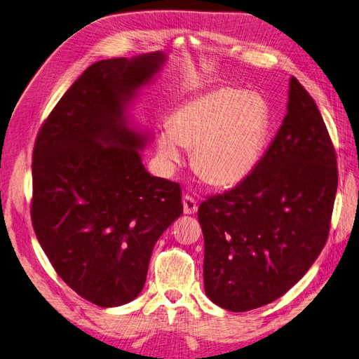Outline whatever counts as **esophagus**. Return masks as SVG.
Returning <instances> with one entry per match:
<instances>
[{"label":"esophagus","instance_id":"34e87169","mask_svg":"<svg viewBox=\"0 0 359 359\" xmlns=\"http://www.w3.org/2000/svg\"><path fill=\"white\" fill-rule=\"evenodd\" d=\"M182 205H184V214H194L198 211V202L194 198H191L190 194H186L182 198Z\"/></svg>","mask_w":359,"mask_h":359}]
</instances>
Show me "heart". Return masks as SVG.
<instances>
[{
    "label": "heart",
    "instance_id": "1",
    "mask_svg": "<svg viewBox=\"0 0 359 359\" xmlns=\"http://www.w3.org/2000/svg\"><path fill=\"white\" fill-rule=\"evenodd\" d=\"M266 109L259 95L223 86L182 104L158 136L161 166L172 170L193 148L191 165L217 187H232L253 170L264 144Z\"/></svg>",
    "mask_w": 359,
    "mask_h": 359
}]
</instances>
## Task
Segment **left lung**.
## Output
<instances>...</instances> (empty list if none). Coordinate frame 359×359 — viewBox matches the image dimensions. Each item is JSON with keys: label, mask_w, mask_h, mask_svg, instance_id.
Segmentation results:
<instances>
[{"label": "left lung", "mask_w": 359, "mask_h": 359, "mask_svg": "<svg viewBox=\"0 0 359 359\" xmlns=\"http://www.w3.org/2000/svg\"><path fill=\"white\" fill-rule=\"evenodd\" d=\"M337 184L327 126L292 76L287 114L264 157L236 187L199 206L206 297L240 313L285 295L328 240Z\"/></svg>", "instance_id": "obj_1"}]
</instances>
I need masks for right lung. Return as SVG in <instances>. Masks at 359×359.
Wrapping results in <instances>:
<instances>
[{"instance_id": "obj_1", "label": "right lung", "mask_w": 359, "mask_h": 359, "mask_svg": "<svg viewBox=\"0 0 359 359\" xmlns=\"http://www.w3.org/2000/svg\"><path fill=\"white\" fill-rule=\"evenodd\" d=\"M163 52L94 62L41 124L31 220L57 274L86 301L116 307L144 289L151 253L182 214L180 184L151 177L127 106Z\"/></svg>"}]
</instances>
